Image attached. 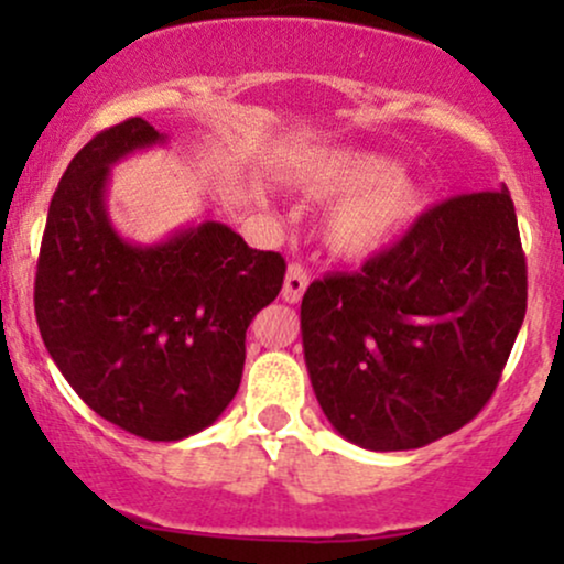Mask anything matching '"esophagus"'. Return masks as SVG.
<instances>
[{
  "label": "esophagus",
  "instance_id": "esophagus-1",
  "mask_svg": "<svg viewBox=\"0 0 564 564\" xmlns=\"http://www.w3.org/2000/svg\"><path fill=\"white\" fill-rule=\"evenodd\" d=\"M307 283H310L307 270H304L302 264H296V262L289 264L286 281H283V291H281L283 302H289V304L300 302L302 294H304V289H307Z\"/></svg>",
  "mask_w": 564,
  "mask_h": 564
}]
</instances>
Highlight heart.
<instances>
[{"instance_id": "heart-1", "label": "heart", "mask_w": 564, "mask_h": 564, "mask_svg": "<svg viewBox=\"0 0 564 564\" xmlns=\"http://www.w3.org/2000/svg\"><path fill=\"white\" fill-rule=\"evenodd\" d=\"M310 196H339L323 219V241L345 260H366L398 241L424 212L426 185L392 159L341 151L296 174Z\"/></svg>"}]
</instances>
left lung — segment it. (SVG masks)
Wrapping results in <instances>:
<instances>
[{
  "label": "left lung",
  "mask_w": 564,
  "mask_h": 564,
  "mask_svg": "<svg viewBox=\"0 0 564 564\" xmlns=\"http://www.w3.org/2000/svg\"><path fill=\"white\" fill-rule=\"evenodd\" d=\"M525 307L528 268L507 185L453 196L358 273L304 291L315 398L360 448L435 443L496 392Z\"/></svg>",
  "instance_id": "1"
}]
</instances>
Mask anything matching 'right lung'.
<instances>
[{
	"label": "right lung",
	"mask_w": 564,
	"mask_h": 564,
	"mask_svg": "<svg viewBox=\"0 0 564 564\" xmlns=\"http://www.w3.org/2000/svg\"><path fill=\"white\" fill-rule=\"evenodd\" d=\"M166 142L145 119L95 134L50 200L34 310L44 347L97 416L174 443L215 424L236 398L246 328L286 275L223 223L140 246L106 209L111 166Z\"/></svg>",
	"instance_id": "1"
}]
</instances>
